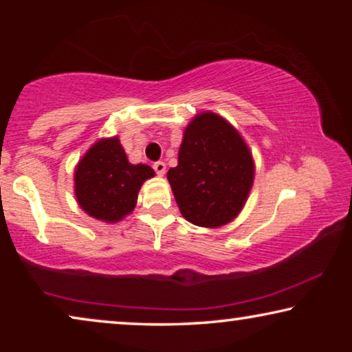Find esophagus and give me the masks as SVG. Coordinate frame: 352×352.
<instances>
[{
	"label": "esophagus",
	"instance_id": "esophagus-1",
	"mask_svg": "<svg viewBox=\"0 0 352 352\" xmlns=\"http://www.w3.org/2000/svg\"><path fill=\"white\" fill-rule=\"evenodd\" d=\"M153 170H155L158 176H163L166 173V165L163 162H155L153 163Z\"/></svg>",
	"mask_w": 352,
	"mask_h": 352
}]
</instances>
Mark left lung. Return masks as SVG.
<instances>
[{"instance_id": "1", "label": "left lung", "mask_w": 352, "mask_h": 352, "mask_svg": "<svg viewBox=\"0 0 352 352\" xmlns=\"http://www.w3.org/2000/svg\"><path fill=\"white\" fill-rule=\"evenodd\" d=\"M166 177L189 223L221 228L242 211L253 186L254 162L228 120L201 112L184 129L177 166Z\"/></svg>"}]
</instances>
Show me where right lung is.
Instances as JSON below:
<instances>
[{
	"instance_id": "add662e5",
	"label": "right lung",
	"mask_w": 352,
	"mask_h": 352,
	"mask_svg": "<svg viewBox=\"0 0 352 352\" xmlns=\"http://www.w3.org/2000/svg\"><path fill=\"white\" fill-rule=\"evenodd\" d=\"M155 176L148 165H131L118 138L99 139L75 168V195L89 216L117 223L136 206L144 181Z\"/></svg>"
}]
</instances>
